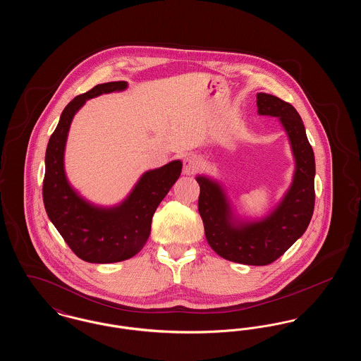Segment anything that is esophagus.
<instances>
[{"label": "esophagus", "mask_w": 361, "mask_h": 361, "mask_svg": "<svg viewBox=\"0 0 361 361\" xmlns=\"http://www.w3.org/2000/svg\"><path fill=\"white\" fill-rule=\"evenodd\" d=\"M183 164H184V169H183L184 174H193V173L199 169L202 161H200L199 155L188 154L184 158Z\"/></svg>", "instance_id": "obj_1"}]
</instances>
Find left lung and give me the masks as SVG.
I'll list each match as a JSON object with an SVG mask.
<instances>
[{"label":"left lung","instance_id":"8db88e82","mask_svg":"<svg viewBox=\"0 0 361 361\" xmlns=\"http://www.w3.org/2000/svg\"><path fill=\"white\" fill-rule=\"evenodd\" d=\"M257 108L258 115L279 118L295 158L291 187L280 204L261 221H238L222 187L206 176L196 177L208 245L221 257L246 265H268L283 256L306 231L315 203V159L299 114L291 104L268 93H257Z\"/></svg>","mask_w":361,"mask_h":361}]
</instances>
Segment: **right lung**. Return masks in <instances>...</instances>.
<instances>
[{"label": "right lung", "instance_id": "obj_1", "mask_svg": "<svg viewBox=\"0 0 361 361\" xmlns=\"http://www.w3.org/2000/svg\"><path fill=\"white\" fill-rule=\"evenodd\" d=\"M126 81L96 85L73 99L63 109L46 150L43 202L46 212L77 257L93 264L119 262L134 257L150 235L157 207L181 174V161L145 173L119 206L103 208L82 199L66 178L63 155L70 124L86 100L121 92Z\"/></svg>", "mask_w": 361, "mask_h": 361}]
</instances>
